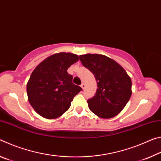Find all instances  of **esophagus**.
Segmentation results:
<instances>
[{"label":"esophagus","instance_id":"1","mask_svg":"<svg viewBox=\"0 0 161 161\" xmlns=\"http://www.w3.org/2000/svg\"><path fill=\"white\" fill-rule=\"evenodd\" d=\"M81 89H84V88H85V84L84 83H82L81 84Z\"/></svg>","mask_w":161,"mask_h":161}]
</instances>
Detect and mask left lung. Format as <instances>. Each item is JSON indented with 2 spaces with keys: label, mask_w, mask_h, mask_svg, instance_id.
Returning a JSON list of instances; mask_svg holds the SVG:
<instances>
[{
  "label": "left lung",
  "mask_w": 161,
  "mask_h": 161,
  "mask_svg": "<svg viewBox=\"0 0 161 161\" xmlns=\"http://www.w3.org/2000/svg\"><path fill=\"white\" fill-rule=\"evenodd\" d=\"M80 60L93 73L97 82L94 97L87 100L89 109L102 119L118 115L132 94L131 80L126 71L115 60L103 54H81Z\"/></svg>",
  "instance_id": "left-lung-1"
}]
</instances>
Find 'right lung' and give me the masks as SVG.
<instances>
[{"label":"right lung","mask_w":161,"mask_h":161,"mask_svg":"<svg viewBox=\"0 0 161 161\" xmlns=\"http://www.w3.org/2000/svg\"><path fill=\"white\" fill-rule=\"evenodd\" d=\"M78 60L75 54L56 53L40 62L32 72L27 84L28 101L43 118L53 119L62 116L81 90L72 83V76L67 72Z\"/></svg>","instance_id":"obj_1"}]
</instances>
